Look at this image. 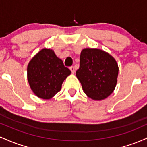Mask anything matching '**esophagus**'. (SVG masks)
Wrapping results in <instances>:
<instances>
[{"label":"esophagus","instance_id":"esophagus-1","mask_svg":"<svg viewBox=\"0 0 147 147\" xmlns=\"http://www.w3.org/2000/svg\"><path fill=\"white\" fill-rule=\"evenodd\" d=\"M69 69H70V71H71V73L74 74V72H75V68H74V67H69Z\"/></svg>","mask_w":147,"mask_h":147}]
</instances>
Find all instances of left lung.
Returning a JSON list of instances; mask_svg holds the SVG:
<instances>
[{"label": "left lung", "instance_id": "obj_1", "mask_svg": "<svg viewBox=\"0 0 147 147\" xmlns=\"http://www.w3.org/2000/svg\"><path fill=\"white\" fill-rule=\"evenodd\" d=\"M118 73L116 60L108 53L98 49H84L80 53L76 74L84 92L92 99L103 100L113 93Z\"/></svg>", "mask_w": 147, "mask_h": 147}]
</instances>
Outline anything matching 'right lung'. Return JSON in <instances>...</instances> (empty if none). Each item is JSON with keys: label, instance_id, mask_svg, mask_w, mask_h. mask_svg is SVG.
Here are the masks:
<instances>
[{"label": "right lung", "instance_id": "add662e5", "mask_svg": "<svg viewBox=\"0 0 147 147\" xmlns=\"http://www.w3.org/2000/svg\"><path fill=\"white\" fill-rule=\"evenodd\" d=\"M28 80L34 94L43 99H50L60 91L62 84L71 74L63 62L50 49H43L30 61Z\"/></svg>", "mask_w": 147, "mask_h": 147}]
</instances>
